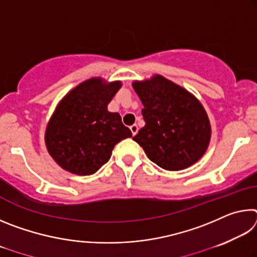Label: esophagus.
I'll return each mask as SVG.
<instances>
[{"label": "esophagus", "instance_id": "obj_1", "mask_svg": "<svg viewBox=\"0 0 257 257\" xmlns=\"http://www.w3.org/2000/svg\"><path fill=\"white\" fill-rule=\"evenodd\" d=\"M130 130H132V133H133V135L135 136V135L138 133V125L136 123L133 124V125H130Z\"/></svg>", "mask_w": 257, "mask_h": 257}]
</instances>
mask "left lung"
I'll use <instances>...</instances> for the list:
<instances>
[{
    "mask_svg": "<svg viewBox=\"0 0 257 257\" xmlns=\"http://www.w3.org/2000/svg\"><path fill=\"white\" fill-rule=\"evenodd\" d=\"M144 105L145 125L133 139L152 162L169 171L189 168L205 154L211 123L202 103L184 87L161 75L135 80Z\"/></svg>",
    "mask_w": 257,
    "mask_h": 257,
    "instance_id": "8db88e82",
    "label": "left lung"
}]
</instances>
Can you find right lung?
<instances>
[{"mask_svg": "<svg viewBox=\"0 0 257 257\" xmlns=\"http://www.w3.org/2000/svg\"><path fill=\"white\" fill-rule=\"evenodd\" d=\"M121 81L90 78L56 105L45 130L47 152L61 168L90 176L111 158L115 144L133 134L119 113L107 110Z\"/></svg>", "mask_w": 257, "mask_h": 257, "instance_id": "right-lung-1", "label": "right lung"}]
</instances>
